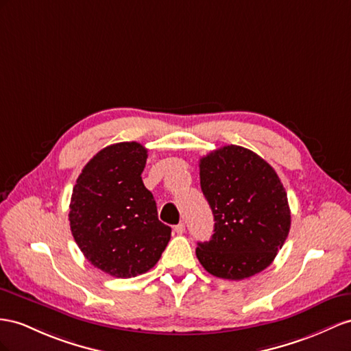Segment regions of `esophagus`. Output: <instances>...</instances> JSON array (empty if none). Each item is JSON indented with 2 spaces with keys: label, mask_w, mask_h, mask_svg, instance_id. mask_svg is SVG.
<instances>
[{
  "label": "esophagus",
  "mask_w": 351,
  "mask_h": 351,
  "mask_svg": "<svg viewBox=\"0 0 351 351\" xmlns=\"http://www.w3.org/2000/svg\"><path fill=\"white\" fill-rule=\"evenodd\" d=\"M173 230H175L176 234H182V232H185V223H184V222L178 223V226H175Z\"/></svg>",
  "instance_id": "obj_1"
}]
</instances>
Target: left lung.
<instances>
[{
	"label": "left lung",
	"mask_w": 351,
	"mask_h": 351,
	"mask_svg": "<svg viewBox=\"0 0 351 351\" xmlns=\"http://www.w3.org/2000/svg\"><path fill=\"white\" fill-rule=\"evenodd\" d=\"M200 185L215 221L195 255L212 276L241 280L274 261L291 228L283 184L264 158L226 145L200 158Z\"/></svg>",
	"instance_id": "1"
}]
</instances>
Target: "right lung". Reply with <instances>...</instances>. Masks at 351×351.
Here are the masks:
<instances>
[{
    "mask_svg": "<svg viewBox=\"0 0 351 351\" xmlns=\"http://www.w3.org/2000/svg\"><path fill=\"white\" fill-rule=\"evenodd\" d=\"M147 148L120 142L101 149L80 173L71 195L69 226L87 261L114 277L147 273L166 249L172 228L158 221L142 182Z\"/></svg>",
    "mask_w": 351,
    "mask_h": 351,
    "instance_id": "obj_1",
    "label": "right lung"
}]
</instances>
